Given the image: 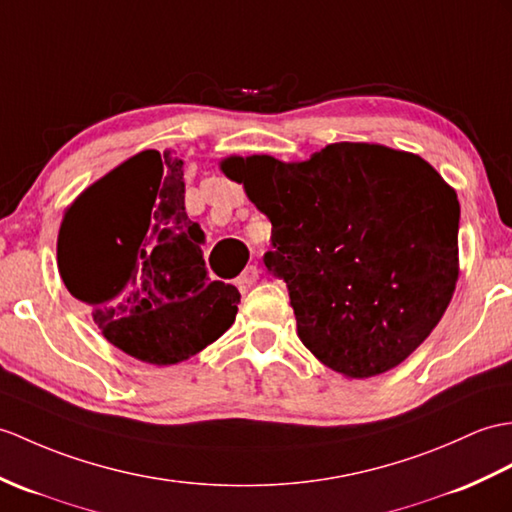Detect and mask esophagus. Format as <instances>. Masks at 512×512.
Wrapping results in <instances>:
<instances>
[{
    "label": "esophagus",
    "mask_w": 512,
    "mask_h": 512,
    "mask_svg": "<svg viewBox=\"0 0 512 512\" xmlns=\"http://www.w3.org/2000/svg\"><path fill=\"white\" fill-rule=\"evenodd\" d=\"M259 279V270L257 266H246V270L240 275V279H237V288H240L242 292H246L248 288H251L253 283H257Z\"/></svg>",
    "instance_id": "34e87169"
}]
</instances>
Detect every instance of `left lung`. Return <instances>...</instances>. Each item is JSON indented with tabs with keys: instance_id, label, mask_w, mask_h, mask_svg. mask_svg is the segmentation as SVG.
<instances>
[{
	"instance_id": "8db88e82",
	"label": "left lung",
	"mask_w": 512,
	"mask_h": 512,
	"mask_svg": "<svg viewBox=\"0 0 512 512\" xmlns=\"http://www.w3.org/2000/svg\"><path fill=\"white\" fill-rule=\"evenodd\" d=\"M220 170L272 222L266 268L331 371L382 375L432 334L460 272V205L419 154L340 141L292 163L233 154Z\"/></svg>"
}]
</instances>
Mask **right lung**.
<instances>
[{
	"label": "right lung",
	"instance_id": "1",
	"mask_svg": "<svg viewBox=\"0 0 512 512\" xmlns=\"http://www.w3.org/2000/svg\"><path fill=\"white\" fill-rule=\"evenodd\" d=\"M202 242L185 211L183 161L144 150L65 209L58 272L113 347L170 366L216 342L240 303L235 285L209 281Z\"/></svg>",
	"mask_w": 512,
	"mask_h": 512
}]
</instances>
